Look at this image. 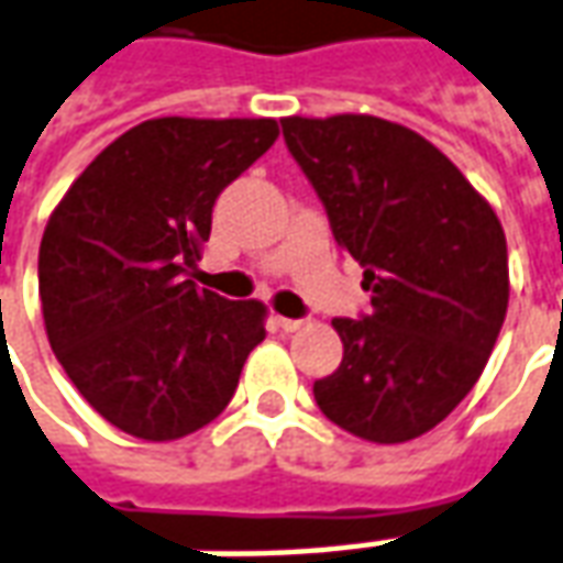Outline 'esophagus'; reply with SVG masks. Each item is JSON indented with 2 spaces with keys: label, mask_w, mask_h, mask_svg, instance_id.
<instances>
[{
  "label": "esophagus",
  "mask_w": 563,
  "mask_h": 563,
  "mask_svg": "<svg viewBox=\"0 0 563 563\" xmlns=\"http://www.w3.org/2000/svg\"><path fill=\"white\" fill-rule=\"evenodd\" d=\"M274 322L280 325L283 332H298L305 325V320H289V317H274Z\"/></svg>",
  "instance_id": "1"
}]
</instances>
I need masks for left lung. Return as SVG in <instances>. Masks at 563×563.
I'll list each match as a JSON object with an SVG mask.
<instances>
[{
    "mask_svg": "<svg viewBox=\"0 0 563 563\" xmlns=\"http://www.w3.org/2000/svg\"><path fill=\"white\" fill-rule=\"evenodd\" d=\"M280 124L372 292L365 320H332L344 360L313 399L365 442L418 439L463 402L497 344L509 308L500 219L405 124L350 112Z\"/></svg>",
    "mask_w": 563,
    "mask_h": 563,
    "instance_id": "8db88e82",
    "label": "left lung"
}]
</instances>
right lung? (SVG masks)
Returning a JSON list of instances; mask_svg holds the SVG:
<instances>
[{
  "label": "right lung",
  "instance_id": "add662e5",
  "mask_svg": "<svg viewBox=\"0 0 563 563\" xmlns=\"http://www.w3.org/2000/svg\"><path fill=\"white\" fill-rule=\"evenodd\" d=\"M280 128L274 118H148L54 207L38 246L51 350L112 427L173 442L216 420L265 338L268 308L188 280L213 203Z\"/></svg>",
  "mask_w": 563,
  "mask_h": 563
}]
</instances>
